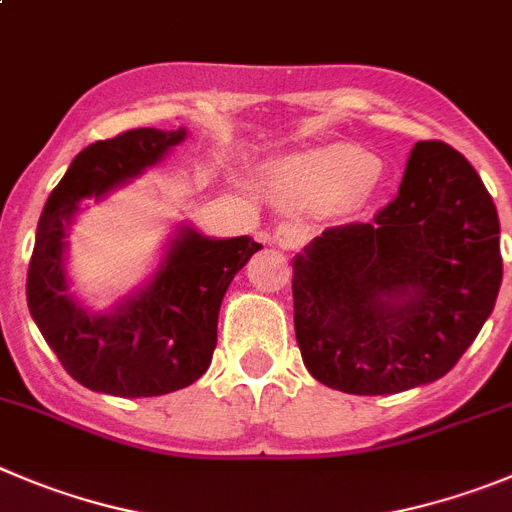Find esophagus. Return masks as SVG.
<instances>
[{
  "instance_id": "obj_1",
  "label": "esophagus",
  "mask_w": 512,
  "mask_h": 512,
  "mask_svg": "<svg viewBox=\"0 0 512 512\" xmlns=\"http://www.w3.org/2000/svg\"><path fill=\"white\" fill-rule=\"evenodd\" d=\"M304 241H307V231L299 223H281L274 231V236H271V243H276L284 251H294Z\"/></svg>"
}]
</instances>
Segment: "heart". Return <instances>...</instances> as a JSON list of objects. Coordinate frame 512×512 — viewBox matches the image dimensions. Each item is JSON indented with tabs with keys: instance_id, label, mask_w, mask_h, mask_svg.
<instances>
[{
	"instance_id": "obj_1",
	"label": "heart",
	"mask_w": 512,
	"mask_h": 512,
	"mask_svg": "<svg viewBox=\"0 0 512 512\" xmlns=\"http://www.w3.org/2000/svg\"><path fill=\"white\" fill-rule=\"evenodd\" d=\"M378 164L353 147H330L289 159L276 167V180L302 203H340L373 185Z\"/></svg>"
}]
</instances>
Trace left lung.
<instances>
[{
	"mask_svg": "<svg viewBox=\"0 0 512 512\" xmlns=\"http://www.w3.org/2000/svg\"><path fill=\"white\" fill-rule=\"evenodd\" d=\"M500 281V220L480 175L449 144L416 142L396 200L297 253L304 365L353 396L437 381L475 342Z\"/></svg>",
	"mask_w": 512,
	"mask_h": 512,
	"instance_id": "8db88e82",
	"label": "left lung"
}]
</instances>
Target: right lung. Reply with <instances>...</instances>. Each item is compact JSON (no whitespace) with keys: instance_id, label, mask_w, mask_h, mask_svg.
Returning a JSON list of instances; mask_svg holds the SVG:
<instances>
[{"instance_id":"add662e5","label":"right lung","mask_w":512,"mask_h":512,"mask_svg":"<svg viewBox=\"0 0 512 512\" xmlns=\"http://www.w3.org/2000/svg\"><path fill=\"white\" fill-rule=\"evenodd\" d=\"M185 137V129H131L91 144L42 208L27 269V307L63 368L91 391L162 396L198 381L213 360L225 289L261 248L248 236L208 238L185 225L142 292L106 312L70 297L65 233L81 200H101Z\"/></svg>"}]
</instances>
